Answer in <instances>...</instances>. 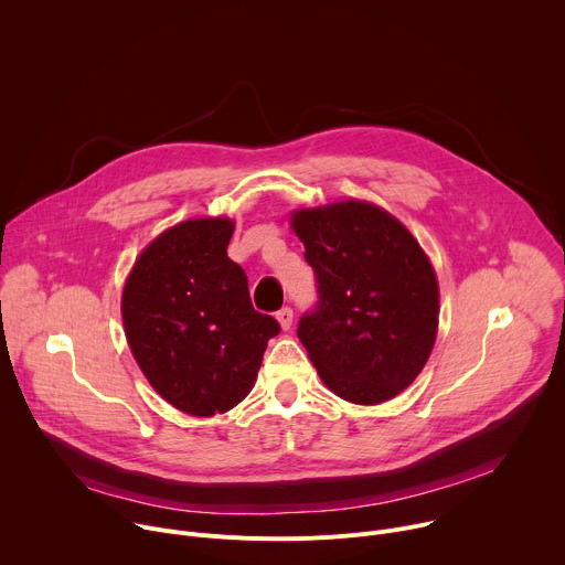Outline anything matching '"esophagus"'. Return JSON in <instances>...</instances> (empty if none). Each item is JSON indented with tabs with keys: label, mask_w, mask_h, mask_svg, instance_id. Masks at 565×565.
Segmentation results:
<instances>
[{
	"label": "esophagus",
	"mask_w": 565,
	"mask_h": 565,
	"mask_svg": "<svg viewBox=\"0 0 565 565\" xmlns=\"http://www.w3.org/2000/svg\"><path fill=\"white\" fill-rule=\"evenodd\" d=\"M277 321H279L284 331H288L292 327V308L284 306L281 310H277Z\"/></svg>",
	"instance_id": "esophagus-1"
}]
</instances>
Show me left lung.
<instances>
[{"label":"left lung","instance_id":"8db88e82","mask_svg":"<svg viewBox=\"0 0 565 565\" xmlns=\"http://www.w3.org/2000/svg\"><path fill=\"white\" fill-rule=\"evenodd\" d=\"M290 221L317 279V306L303 312L297 335L319 377L355 405L395 397L418 377L438 333L427 255L373 203L297 210Z\"/></svg>","mask_w":565,"mask_h":565}]
</instances>
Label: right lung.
Here are the masks:
<instances>
[{
  "label": "right lung",
  "instance_id": "obj_1",
  "mask_svg": "<svg viewBox=\"0 0 565 565\" xmlns=\"http://www.w3.org/2000/svg\"><path fill=\"white\" fill-rule=\"evenodd\" d=\"M230 218L183 221L140 253L122 290L129 349L160 397L190 416L225 414L259 373L279 321L257 312L227 257Z\"/></svg>",
  "mask_w": 565,
  "mask_h": 565
}]
</instances>
